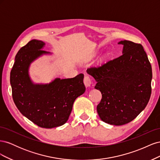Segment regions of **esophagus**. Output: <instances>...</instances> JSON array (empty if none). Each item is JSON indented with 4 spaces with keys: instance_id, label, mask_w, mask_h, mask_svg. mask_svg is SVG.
<instances>
[{
    "instance_id": "34e87169",
    "label": "esophagus",
    "mask_w": 160,
    "mask_h": 160,
    "mask_svg": "<svg viewBox=\"0 0 160 160\" xmlns=\"http://www.w3.org/2000/svg\"><path fill=\"white\" fill-rule=\"evenodd\" d=\"M91 83H92V82H91V79L90 77L89 76H85L84 78V84H85L86 88H89V87H90Z\"/></svg>"
}]
</instances>
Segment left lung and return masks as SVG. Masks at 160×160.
<instances>
[{"label": "left lung", "instance_id": "left-lung-1", "mask_svg": "<svg viewBox=\"0 0 160 160\" xmlns=\"http://www.w3.org/2000/svg\"><path fill=\"white\" fill-rule=\"evenodd\" d=\"M122 55L87 72L97 82L102 95L97 107L106 123L122 125L132 122L146 108L152 93V66L142 45L121 41Z\"/></svg>", "mask_w": 160, "mask_h": 160}]
</instances>
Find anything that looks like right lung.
<instances>
[{
    "instance_id": "right-lung-1",
    "label": "right lung",
    "mask_w": 160,
    "mask_h": 160,
    "mask_svg": "<svg viewBox=\"0 0 160 160\" xmlns=\"http://www.w3.org/2000/svg\"><path fill=\"white\" fill-rule=\"evenodd\" d=\"M45 42L32 39L19 50L11 71L12 98L19 111L38 126L53 128L68 120L75 100L85 91L83 74L57 77L49 83H36L29 75L32 62L52 53L43 51Z\"/></svg>"
}]
</instances>
